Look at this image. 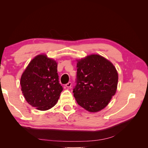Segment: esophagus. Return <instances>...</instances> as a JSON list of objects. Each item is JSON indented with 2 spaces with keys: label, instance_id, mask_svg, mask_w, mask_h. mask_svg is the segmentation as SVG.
<instances>
[{
  "label": "esophagus",
  "instance_id": "esophagus-1",
  "mask_svg": "<svg viewBox=\"0 0 148 148\" xmlns=\"http://www.w3.org/2000/svg\"><path fill=\"white\" fill-rule=\"evenodd\" d=\"M71 86V82H69L68 83H66V84H65V86H66V88H70Z\"/></svg>",
  "mask_w": 148,
  "mask_h": 148
}]
</instances>
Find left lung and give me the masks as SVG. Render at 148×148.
I'll return each instance as SVG.
<instances>
[{
	"label": "left lung",
	"instance_id": "1",
	"mask_svg": "<svg viewBox=\"0 0 148 148\" xmlns=\"http://www.w3.org/2000/svg\"><path fill=\"white\" fill-rule=\"evenodd\" d=\"M77 62L73 96L83 108L97 112L108 105L117 91V70L109 60L97 54L88 56Z\"/></svg>",
	"mask_w": 148,
	"mask_h": 148
}]
</instances>
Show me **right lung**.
Returning <instances> with one entry per match:
<instances>
[{
  "label": "right lung",
  "mask_w": 148,
  "mask_h": 148,
  "mask_svg": "<svg viewBox=\"0 0 148 148\" xmlns=\"http://www.w3.org/2000/svg\"><path fill=\"white\" fill-rule=\"evenodd\" d=\"M20 84L26 101L38 110L54 106L63 88L59 83L57 63L46 55L36 56L21 75Z\"/></svg>",
  "instance_id": "1"
}]
</instances>
